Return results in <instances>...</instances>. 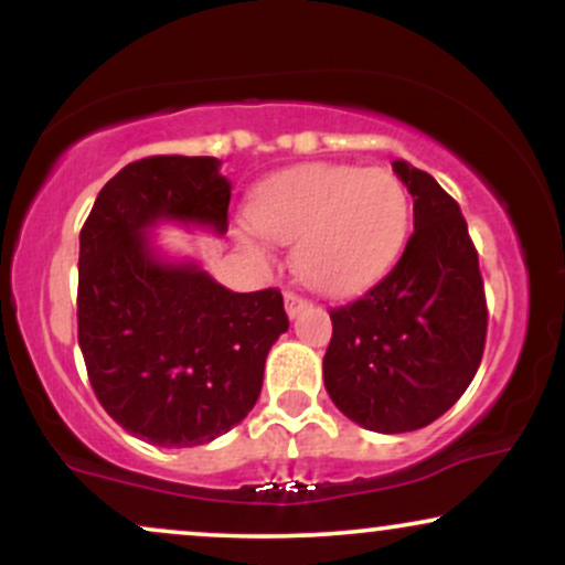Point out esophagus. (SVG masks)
I'll use <instances>...</instances> for the list:
<instances>
[{
  "label": "esophagus",
  "instance_id": "esophagus-1",
  "mask_svg": "<svg viewBox=\"0 0 565 565\" xmlns=\"http://www.w3.org/2000/svg\"><path fill=\"white\" fill-rule=\"evenodd\" d=\"M284 305H287V313H289V319H295V316H300L305 308H308V300H305V297H300V295H295V291H287V295H284Z\"/></svg>",
  "mask_w": 565,
  "mask_h": 565
}]
</instances>
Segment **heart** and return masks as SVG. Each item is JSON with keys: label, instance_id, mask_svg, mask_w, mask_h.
I'll use <instances>...</instances> for the list:
<instances>
[{"label": "heart", "instance_id": "b5f03b06", "mask_svg": "<svg viewBox=\"0 0 565 565\" xmlns=\"http://www.w3.org/2000/svg\"><path fill=\"white\" fill-rule=\"evenodd\" d=\"M249 225L276 244H295L297 274L327 295L369 287L406 242V185L393 170L350 164H302L263 180L246 206ZM249 255L260 244L242 238Z\"/></svg>", "mask_w": 565, "mask_h": 565}]
</instances>
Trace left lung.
<instances>
[{"label":"left lung","mask_w":565,"mask_h":565,"mask_svg":"<svg viewBox=\"0 0 565 565\" xmlns=\"http://www.w3.org/2000/svg\"><path fill=\"white\" fill-rule=\"evenodd\" d=\"M393 170L414 196V233L395 268L359 300L329 310L323 385L345 417L374 433L430 425L468 391L483 359L478 252L459 204L406 161Z\"/></svg>","instance_id":"obj_1"}]
</instances>
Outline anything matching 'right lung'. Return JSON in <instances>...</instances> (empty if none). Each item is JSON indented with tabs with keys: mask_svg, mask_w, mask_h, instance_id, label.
Segmentation results:
<instances>
[{
	"mask_svg": "<svg viewBox=\"0 0 565 565\" xmlns=\"http://www.w3.org/2000/svg\"><path fill=\"white\" fill-rule=\"evenodd\" d=\"M231 183L215 157H148L97 193L79 233L76 323L100 406L153 446L210 444L263 391L268 350L289 329L278 289H225L196 263H167L161 220L228 231Z\"/></svg>",
	"mask_w": 565,
	"mask_h": 565,
	"instance_id": "right-lung-1",
	"label": "right lung"
}]
</instances>
